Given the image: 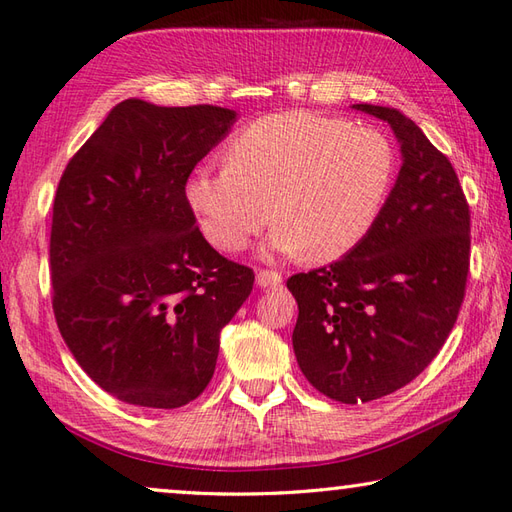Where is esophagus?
<instances>
[{
  "label": "esophagus",
  "mask_w": 512,
  "mask_h": 512,
  "mask_svg": "<svg viewBox=\"0 0 512 512\" xmlns=\"http://www.w3.org/2000/svg\"><path fill=\"white\" fill-rule=\"evenodd\" d=\"M256 283L260 289H276L283 285V276L278 271H269V269H260L256 274Z\"/></svg>",
  "instance_id": "esophagus-1"
}]
</instances>
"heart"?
Segmentation results:
<instances>
[{
  "label": "heart",
  "instance_id": "heart-1",
  "mask_svg": "<svg viewBox=\"0 0 512 512\" xmlns=\"http://www.w3.org/2000/svg\"><path fill=\"white\" fill-rule=\"evenodd\" d=\"M227 165H198L183 198L203 236L241 252L269 221L267 254L318 263L351 254L387 205L398 156L380 130L311 112H283L249 123L227 145Z\"/></svg>",
  "mask_w": 512,
  "mask_h": 512
}]
</instances>
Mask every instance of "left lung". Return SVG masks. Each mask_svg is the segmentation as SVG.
Instances as JSON below:
<instances>
[{"label": "left lung", "instance_id": "8db88e82", "mask_svg": "<svg viewBox=\"0 0 512 512\" xmlns=\"http://www.w3.org/2000/svg\"><path fill=\"white\" fill-rule=\"evenodd\" d=\"M351 108L391 125L400 174L351 254L287 280L298 367L342 404L384 398L429 367L460 314L471 258V212L451 161L400 110Z\"/></svg>", "mask_w": 512, "mask_h": 512}]
</instances>
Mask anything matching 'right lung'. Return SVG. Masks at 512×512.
Instances as JSON below:
<instances>
[{
	"instance_id": "1",
	"label": "right lung",
	"mask_w": 512,
	"mask_h": 512,
	"mask_svg": "<svg viewBox=\"0 0 512 512\" xmlns=\"http://www.w3.org/2000/svg\"><path fill=\"white\" fill-rule=\"evenodd\" d=\"M236 110L125 99L72 156L50 232L52 309L79 367L121 402L179 409L210 384L218 336L254 287L183 198Z\"/></svg>"
}]
</instances>
